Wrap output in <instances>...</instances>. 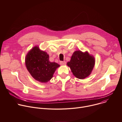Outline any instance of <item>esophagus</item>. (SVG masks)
Listing matches in <instances>:
<instances>
[{
	"label": "esophagus",
	"instance_id": "obj_1",
	"mask_svg": "<svg viewBox=\"0 0 122 122\" xmlns=\"http://www.w3.org/2000/svg\"><path fill=\"white\" fill-rule=\"evenodd\" d=\"M60 64L61 65H65L66 64V61H60Z\"/></svg>",
	"mask_w": 122,
	"mask_h": 122
}]
</instances>
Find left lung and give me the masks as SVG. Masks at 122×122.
Returning <instances> with one entry per match:
<instances>
[{
	"mask_svg": "<svg viewBox=\"0 0 122 122\" xmlns=\"http://www.w3.org/2000/svg\"><path fill=\"white\" fill-rule=\"evenodd\" d=\"M95 60L87 51L82 53L81 51L74 52L71 61L67 63L73 74L77 78L83 79L91 73L95 66Z\"/></svg>",
	"mask_w": 122,
	"mask_h": 122,
	"instance_id": "obj_1",
	"label": "left lung"
}]
</instances>
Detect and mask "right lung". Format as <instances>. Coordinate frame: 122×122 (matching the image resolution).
I'll list each match as a JSON object with an SVG mask.
<instances>
[{
    "label": "right lung",
    "mask_w": 122,
    "mask_h": 122,
    "mask_svg": "<svg viewBox=\"0 0 122 122\" xmlns=\"http://www.w3.org/2000/svg\"><path fill=\"white\" fill-rule=\"evenodd\" d=\"M46 52L34 47L27 53L25 65L31 76L41 82L49 81L53 76L56 69L60 66L56 62H51Z\"/></svg>",
    "instance_id": "obj_1"
}]
</instances>
